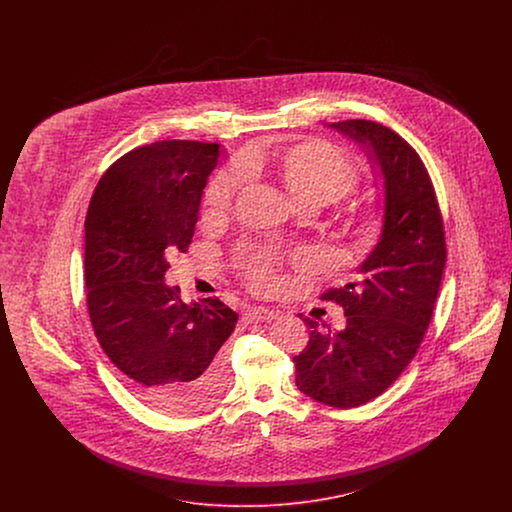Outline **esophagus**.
<instances>
[{
	"label": "esophagus",
	"instance_id": "obj_1",
	"mask_svg": "<svg viewBox=\"0 0 512 512\" xmlns=\"http://www.w3.org/2000/svg\"><path fill=\"white\" fill-rule=\"evenodd\" d=\"M280 315L278 311H274V309H267V307H253V309H249L247 311V315L245 317L249 318V320H253V322H268V320H272V318H276Z\"/></svg>",
	"mask_w": 512,
	"mask_h": 512
}]
</instances>
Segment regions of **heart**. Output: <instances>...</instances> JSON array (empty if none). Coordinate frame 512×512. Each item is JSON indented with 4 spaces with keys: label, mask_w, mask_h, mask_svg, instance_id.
<instances>
[{
    "label": "heart",
    "mask_w": 512,
    "mask_h": 512,
    "mask_svg": "<svg viewBox=\"0 0 512 512\" xmlns=\"http://www.w3.org/2000/svg\"><path fill=\"white\" fill-rule=\"evenodd\" d=\"M278 174L299 205L332 203L343 195L351 194L359 186L357 167L338 147L318 140L288 147L278 159ZM247 178L249 165L245 161H234L220 169L207 186L205 213H226L234 205V199L244 188ZM376 217L378 215L372 207L359 205L347 211L345 224L357 238H368L374 230ZM240 259L253 286L270 288L274 284L280 261L272 251L245 249Z\"/></svg>",
    "instance_id": "heart-1"
}]
</instances>
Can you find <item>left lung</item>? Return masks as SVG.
Returning <instances> with one entry per match:
<instances>
[{"mask_svg":"<svg viewBox=\"0 0 512 512\" xmlns=\"http://www.w3.org/2000/svg\"><path fill=\"white\" fill-rule=\"evenodd\" d=\"M366 146L386 186L380 242L359 278L322 293L338 303L343 330H318L293 357L295 384L318 403L355 409L376 399L413 361L434 317L447 259L445 230L432 178L420 155L388 126L366 119L332 124Z\"/></svg>","mask_w":512,"mask_h":512,"instance_id":"8db88e82","label":"left lung"}]
</instances>
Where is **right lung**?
<instances>
[{
	"label": "right lung",
	"instance_id": "add662e5",
	"mask_svg": "<svg viewBox=\"0 0 512 512\" xmlns=\"http://www.w3.org/2000/svg\"><path fill=\"white\" fill-rule=\"evenodd\" d=\"M219 144L163 140L119 157L86 213L84 280L96 338L147 405L192 414L228 382L224 341L238 315L219 297L184 303L165 284L167 255L192 244Z\"/></svg>",
	"mask_w": 512,
	"mask_h": 512
}]
</instances>
